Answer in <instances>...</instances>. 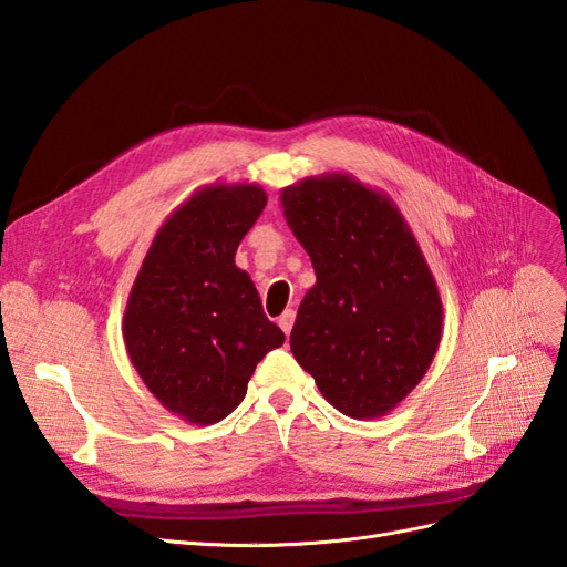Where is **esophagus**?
<instances>
[{"label": "esophagus", "instance_id": "obj_1", "mask_svg": "<svg viewBox=\"0 0 567 567\" xmlns=\"http://www.w3.org/2000/svg\"><path fill=\"white\" fill-rule=\"evenodd\" d=\"M293 321H296V312L293 310H286L281 317H279V326H281V331L288 336L290 333V329H293Z\"/></svg>", "mask_w": 567, "mask_h": 567}]
</instances>
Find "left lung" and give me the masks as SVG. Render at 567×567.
<instances>
[{
	"mask_svg": "<svg viewBox=\"0 0 567 567\" xmlns=\"http://www.w3.org/2000/svg\"><path fill=\"white\" fill-rule=\"evenodd\" d=\"M281 208L317 274L290 350L340 414L381 419L421 383L442 338L440 288L416 236L388 194L350 173L281 188Z\"/></svg>",
	"mask_w": 567,
	"mask_h": 567,
	"instance_id": "left-lung-1",
	"label": "left lung"
}]
</instances>
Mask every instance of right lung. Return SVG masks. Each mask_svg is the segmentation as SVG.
<instances>
[{
	"mask_svg": "<svg viewBox=\"0 0 567 567\" xmlns=\"http://www.w3.org/2000/svg\"><path fill=\"white\" fill-rule=\"evenodd\" d=\"M265 203L255 182L196 188L165 217L132 284L127 357L158 404L186 423L229 416L257 362L286 340L234 262Z\"/></svg>",
	"mask_w": 567,
	"mask_h": 567,
	"instance_id": "1",
	"label": "right lung"
}]
</instances>
